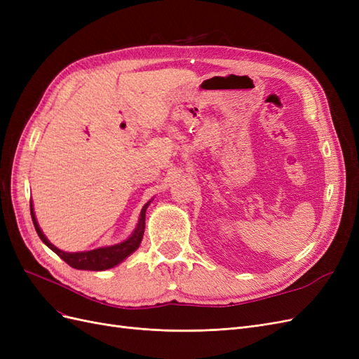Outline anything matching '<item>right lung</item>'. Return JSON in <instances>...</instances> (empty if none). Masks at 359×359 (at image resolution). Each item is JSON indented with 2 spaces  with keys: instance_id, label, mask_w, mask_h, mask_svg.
I'll return each instance as SVG.
<instances>
[{
  "instance_id": "1",
  "label": "right lung",
  "mask_w": 359,
  "mask_h": 359,
  "mask_svg": "<svg viewBox=\"0 0 359 359\" xmlns=\"http://www.w3.org/2000/svg\"><path fill=\"white\" fill-rule=\"evenodd\" d=\"M151 201H153V199H151ZM151 201L144 205L142 211H140L139 222L135 227V231H133L132 235L127 238V240H124L123 243L114 244V245L88 250V252H73V253L60 250L58 247H55L48 240L45 233L41 232L40 226L37 223L34 208H32V202L29 203V206H31V219H32V223H34V227L37 231V235L40 236V240L45 243L53 253H57L64 260V262H67L72 268H76V269L104 271V269H109V268H114V266L119 265L123 262V260H126L130 255L135 253L136 250L139 248L140 243H142L144 232H145V212H147V208H148V205L151 203Z\"/></svg>"
}]
</instances>
